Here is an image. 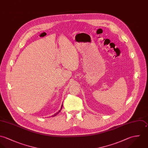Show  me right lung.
Here are the masks:
<instances>
[{"label":"right lung","mask_w":148,"mask_h":148,"mask_svg":"<svg viewBox=\"0 0 148 148\" xmlns=\"http://www.w3.org/2000/svg\"><path fill=\"white\" fill-rule=\"evenodd\" d=\"M62 106H63V105H62V106H61V109H60V110H61V109H62ZM60 110H59V112H57V113H56V114H54V115H53V116H53V117H54V116H56V115H57V114H58V113H59V112H60Z\"/></svg>","instance_id":"right-lung-1"}]
</instances>
